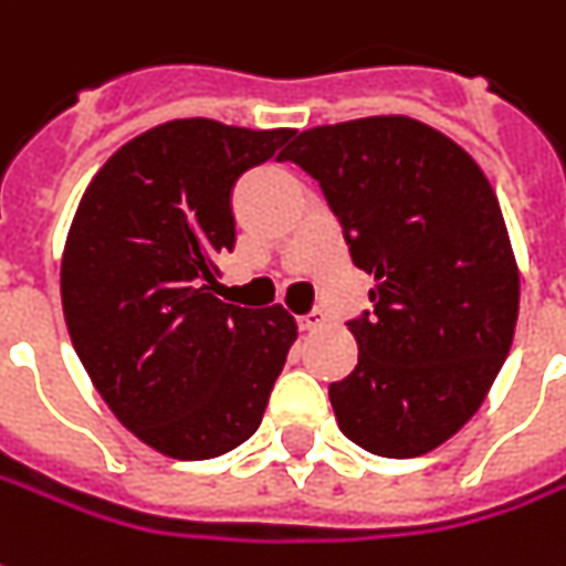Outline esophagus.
Wrapping results in <instances>:
<instances>
[{
    "instance_id": "obj_1",
    "label": "esophagus",
    "mask_w": 566,
    "mask_h": 566,
    "mask_svg": "<svg viewBox=\"0 0 566 566\" xmlns=\"http://www.w3.org/2000/svg\"><path fill=\"white\" fill-rule=\"evenodd\" d=\"M300 328H303V332H318V328H325V313H322V310H313V313L300 315Z\"/></svg>"
}]
</instances>
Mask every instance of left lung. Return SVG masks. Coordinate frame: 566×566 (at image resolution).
Wrapping results in <instances>:
<instances>
[{
  "instance_id": "obj_1",
  "label": "left lung",
  "mask_w": 566,
  "mask_h": 566,
  "mask_svg": "<svg viewBox=\"0 0 566 566\" xmlns=\"http://www.w3.org/2000/svg\"><path fill=\"white\" fill-rule=\"evenodd\" d=\"M282 160L322 186L375 275V313L349 322L359 365L328 387L337 428L371 455H424L471 421L514 340L521 275L493 186L412 117L315 126Z\"/></svg>"
}]
</instances>
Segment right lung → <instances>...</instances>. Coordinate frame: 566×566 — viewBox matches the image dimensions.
Masks as SVG:
<instances>
[{
  "label": "right lung",
  "instance_id": "right-lung-1",
  "mask_svg": "<svg viewBox=\"0 0 566 566\" xmlns=\"http://www.w3.org/2000/svg\"><path fill=\"white\" fill-rule=\"evenodd\" d=\"M294 129L191 117L126 142L95 172L61 256L73 349L107 409L170 459H217L260 428L297 322L222 303L232 188Z\"/></svg>",
  "mask_w": 566,
  "mask_h": 566
}]
</instances>
